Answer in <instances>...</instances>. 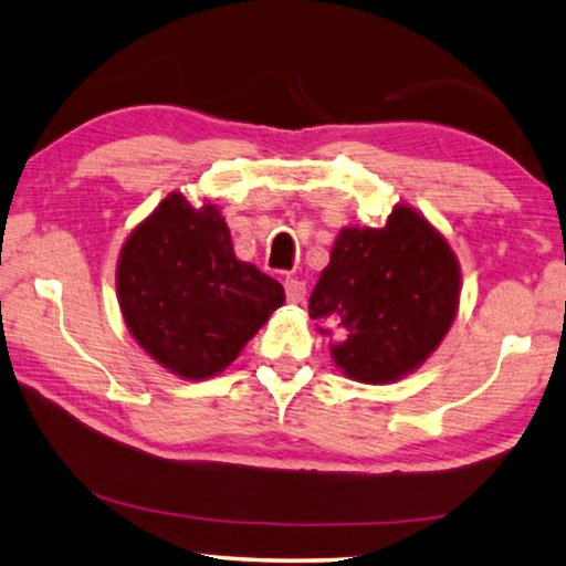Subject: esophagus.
<instances>
[{"label":"esophagus","mask_w":566,"mask_h":566,"mask_svg":"<svg viewBox=\"0 0 566 566\" xmlns=\"http://www.w3.org/2000/svg\"><path fill=\"white\" fill-rule=\"evenodd\" d=\"M284 292H286V300H290L292 304H302L306 296V284L302 280H296V276H286Z\"/></svg>","instance_id":"obj_1"}]
</instances>
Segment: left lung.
Returning <instances> with one entry per match:
<instances>
[{
  "label": "left lung",
  "mask_w": 566,
  "mask_h": 566,
  "mask_svg": "<svg viewBox=\"0 0 566 566\" xmlns=\"http://www.w3.org/2000/svg\"><path fill=\"white\" fill-rule=\"evenodd\" d=\"M459 264L415 209L395 207L381 229H342L310 296V317L334 339L344 375L385 385L417 369L457 314Z\"/></svg>",
  "instance_id": "obj_1"
}]
</instances>
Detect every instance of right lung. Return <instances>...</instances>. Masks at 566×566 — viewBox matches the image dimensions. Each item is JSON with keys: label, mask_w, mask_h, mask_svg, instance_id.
I'll return each mask as SVG.
<instances>
[{"label": "right lung", "mask_w": 566, "mask_h": 566, "mask_svg": "<svg viewBox=\"0 0 566 566\" xmlns=\"http://www.w3.org/2000/svg\"><path fill=\"white\" fill-rule=\"evenodd\" d=\"M117 292L134 339L185 379L229 367L284 304L280 282L237 260L217 207L195 209L179 191L127 239Z\"/></svg>", "instance_id": "1"}]
</instances>
